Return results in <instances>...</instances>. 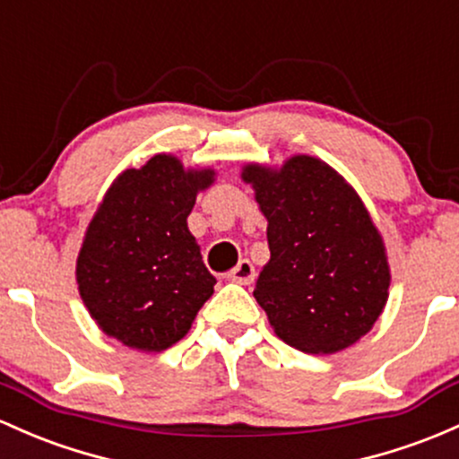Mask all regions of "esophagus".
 <instances>
[{
	"label": "esophagus",
	"mask_w": 459,
	"mask_h": 459,
	"mask_svg": "<svg viewBox=\"0 0 459 459\" xmlns=\"http://www.w3.org/2000/svg\"><path fill=\"white\" fill-rule=\"evenodd\" d=\"M226 279L239 285H250L255 281V265L250 264L248 259H241L239 264L235 265V270H230L229 274H226Z\"/></svg>",
	"instance_id": "esophagus-1"
}]
</instances>
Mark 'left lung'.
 I'll return each instance as SVG.
<instances>
[{
  "label": "left lung",
  "mask_w": 459,
  "mask_h": 459,
  "mask_svg": "<svg viewBox=\"0 0 459 459\" xmlns=\"http://www.w3.org/2000/svg\"><path fill=\"white\" fill-rule=\"evenodd\" d=\"M268 220L270 261L255 299L274 333L309 355H333L359 342L390 296L384 238L364 200L329 163L294 154L281 168L246 163Z\"/></svg>",
  "instance_id": "obj_1"
}]
</instances>
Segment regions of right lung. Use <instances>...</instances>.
I'll return each mask as SVG.
<instances>
[{
	"mask_svg": "<svg viewBox=\"0 0 459 459\" xmlns=\"http://www.w3.org/2000/svg\"><path fill=\"white\" fill-rule=\"evenodd\" d=\"M213 183V168H185L174 154H154L113 180L75 261L80 299L102 333L141 352L189 333L215 276L187 218Z\"/></svg>",
	"mask_w": 459,
	"mask_h": 459,
	"instance_id": "add662e5",
	"label": "right lung"
}]
</instances>
